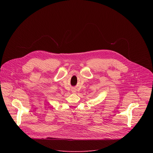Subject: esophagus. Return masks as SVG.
Segmentation results:
<instances>
[{
	"label": "esophagus",
	"mask_w": 153,
	"mask_h": 153,
	"mask_svg": "<svg viewBox=\"0 0 153 153\" xmlns=\"http://www.w3.org/2000/svg\"><path fill=\"white\" fill-rule=\"evenodd\" d=\"M72 92H73V93H75L76 92V91L75 90H72Z\"/></svg>",
	"instance_id": "esophagus-1"
}]
</instances>
